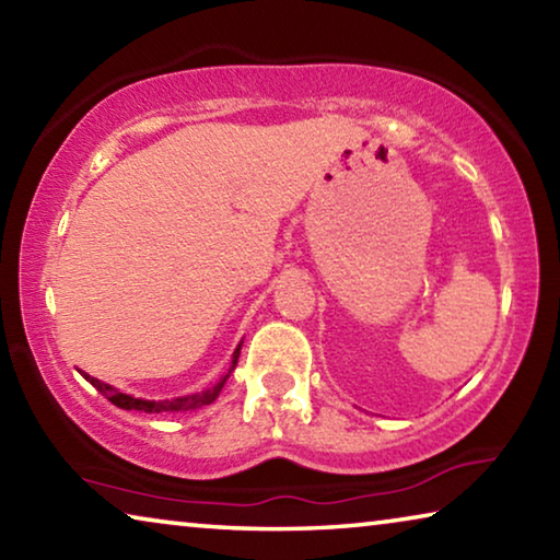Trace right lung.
<instances>
[{
    "instance_id": "obj_1",
    "label": "right lung",
    "mask_w": 560,
    "mask_h": 560,
    "mask_svg": "<svg viewBox=\"0 0 560 560\" xmlns=\"http://www.w3.org/2000/svg\"><path fill=\"white\" fill-rule=\"evenodd\" d=\"M240 350H242V343L234 348L232 353V365L230 371H226L220 381H217L214 385L205 387V390L200 393H189V395H179V397H170V400H145V397H136V395H128L118 390V387H113L108 383L98 381V377H91L89 373H81L86 381L96 387V390L106 397V400H110L116 407H120V410H138V412H187V410H200V407L210 405L217 400V395L222 393V387L226 383V377L232 375V371L236 368V360H240Z\"/></svg>"
}]
</instances>
